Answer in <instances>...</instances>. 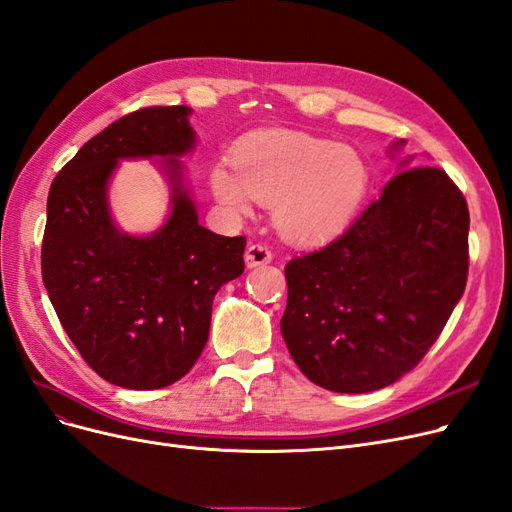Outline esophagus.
Here are the masks:
<instances>
[{
  "label": "esophagus",
  "mask_w": 512,
  "mask_h": 512,
  "mask_svg": "<svg viewBox=\"0 0 512 512\" xmlns=\"http://www.w3.org/2000/svg\"><path fill=\"white\" fill-rule=\"evenodd\" d=\"M243 258H245V267L254 269V267H260V264H269L273 260V254L267 245L252 243V245H248V250H245Z\"/></svg>",
  "instance_id": "34e87169"
}]
</instances>
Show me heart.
Instances as JSON below:
<instances>
[{
  "label": "heart",
  "mask_w": 512,
  "mask_h": 512,
  "mask_svg": "<svg viewBox=\"0 0 512 512\" xmlns=\"http://www.w3.org/2000/svg\"><path fill=\"white\" fill-rule=\"evenodd\" d=\"M233 163L235 169L222 161L211 167L214 197L235 214H250L254 199L275 205L279 231L301 243L326 241L347 228L370 178L356 148L292 131L250 137Z\"/></svg>",
  "instance_id": "1"
}]
</instances>
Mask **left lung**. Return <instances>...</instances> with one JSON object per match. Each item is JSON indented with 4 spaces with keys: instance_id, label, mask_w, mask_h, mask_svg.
<instances>
[{
    "instance_id": "8db88e82",
    "label": "left lung",
    "mask_w": 512,
    "mask_h": 512,
    "mask_svg": "<svg viewBox=\"0 0 512 512\" xmlns=\"http://www.w3.org/2000/svg\"><path fill=\"white\" fill-rule=\"evenodd\" d=\"M413 158L341 237L286 264L281 334L303 375L330 392H375L409 373L464 294L466 199L443 169Z\"/></svg>"
}]
</instances>
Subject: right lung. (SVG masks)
Here are the masks:
<instances>
[{"instance_id":"add662e5","label":"right lung","mask_w":512,"mask_h":512,"mask_svg":"<svg viewBox=\"0 0 512 512\" xmlns=\"http://www.w3.org/2000/svg\"><path fill=\"white\" fill-rule=\"evenodd\" d=\"M192 108L122 116L78 150L46 203L42 279L59 322L97 375L129 390H158L195 366L209 337L211 303L243 273V237L199 224L182 156L197 146ZM156 157L170 211L154 234H125L109 207L122 160Z\"/></svg>"}]
</instances>
